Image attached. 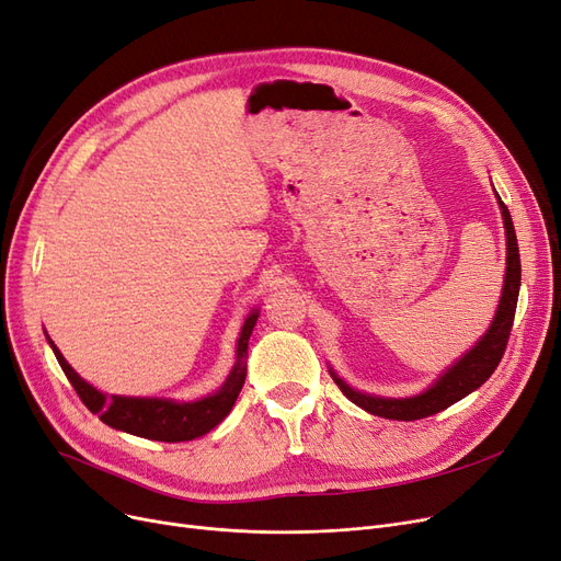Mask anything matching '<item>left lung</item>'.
Listing matches in <instances>:
<instances>
[{
  "label": "left lung",
  "mask_w": 561,
  "mask_h": 561,
  "mask_svg": "<svg viewBox=\"0 0 561 561\" xmlns=\"http://www.w3.org/2000/svg\"><path fill=\"white\" fill-rule=\"evenodd\" d=\"M500 199V209L504 218V230H506V276H504V287H502V297L500 306L495 312V320H492L490 329L481 335V341L477 345L465 352L458 362L446 368L433 387L425 389L419 396L412 398H382V396H370L352 389L345 385L343 379L331 370L333 382L341 387V391L358 405L362 410L382 416V419H393V421H416L433 416L446 408H451L454 402L462 400L472 391H477L485 379L495 373L500 366L511 327H513V316H515V306H518V293H520V253H518V239H515L513 230V220L506 209V205Z\"/></svg>",
  "instance_id": "left-lung-1"
}]
</instances>
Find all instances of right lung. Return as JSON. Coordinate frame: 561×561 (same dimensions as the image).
<instances>
[{
  "mask_svg": "<svg viewBox=\"0 0 561 561\" xmlns=\"http://www.w3.org/2000/svg\"><path fill=\"white\" fill-rule=\"evenodd\" d=\"M260 312L253 310L245 318L239 341H237V364L228 375L226 385L216 393L199 398L193 402H176L168 398H130V396H105L69 366V362L61 356L57 345L48 339L57 362L69 377L76 393L87 405L89 412L99 414V419L115 431H124L130 435H138L145 439H159V442H188L195 437L207 435L211 428L226 419L234 405V400L243 387L245 379V352H249V339L253 327L257 322Z\"/></svg>",
  "mask_w": 561,
  "mask_h": 561,
  "instance_id": "1",
  "label": "right lung"
}]
</instances>
